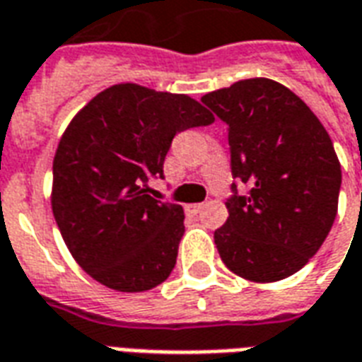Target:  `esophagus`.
I'll list each match as a JSON object with an SVG mask.
<instances>
[{
  "label": "esophagus",
  "mask_w": 362,
  "mask_h": 362,
  "mask_svg": "<svg viewBox=\"0 0 362 362\" xmlns=\"http://www.w3.org/2000/svg\"><path fill=\"white\" fill-rule=\"evenodd\" d=\"M202 211V205L199 203H195V205H186V213L188 215H197Z\"/></svg>",
  "instance_id": "obj_1"
}]
</instances>
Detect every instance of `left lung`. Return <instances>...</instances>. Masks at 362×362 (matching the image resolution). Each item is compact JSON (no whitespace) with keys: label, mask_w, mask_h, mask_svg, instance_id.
<instances>
[{"label":"left lung","mask_w":362,"mask_h":362,"mask_svg":"<svg viewBox=\"0 0 362 362\" xmlns=\"http://www.w3.org/2000/svg\"><path fill=\"white\" fill-rule=\"evenodd\" d=\"M202 101L228 124L230 167L247 186L215 230L222 263L251 282L296 274L330 232L341 186L332 140L303 99L270 78L240 80Z\"/></svg>","instance_id":"8db88e82"}]
</instances>
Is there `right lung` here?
I'll list each match as a JSON object with an SVG mask.
<instances>
[{"mask_svg": "<svg viewBox=\"0 0 362 362\" xmlns=\"http://www.w3.org/2000/svg\"><path fill=\"white\" fill-rule=\"evenodd\" d=\"M213 113L186 93L115 84L82 107L53 159L52 209L74 261L117 291L165 282L184 235V209L157 202L147 182L182 130Z\"/></svg>", "mask_w": 362, "mask_h": 362, "instance_id": "right-lung-1", "label": "right lung"}]
</instances>
